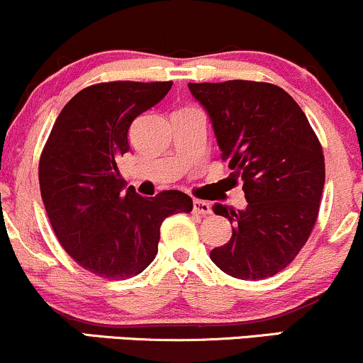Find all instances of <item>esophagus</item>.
<instances>
[{
    "label": "esophagus",
    "mask_w": 363,
    "mask_h": 363,
    "mask_svg": "<svg viewBox=\"0 0 363 363\" xmlns=\"http://www.w3.org/2000/svg\"><path fill=\"white\" fill-rule=\"evenodd\" d=\"M193 213L206 216L211 213V206L208 205L206 201H199V199H196V201H193Z\"/></svg>",
    "instance_id": "1"
}]
</instances>
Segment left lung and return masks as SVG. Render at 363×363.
Returning <instances> with one entry per match:
<instances>
[{"instance_id":"left-lung-1","label":"left lung","mask_w":363,"mask_h":363,"mask_svg":"<svg viewBox=\"0 0 363 363\" xmlns=\"http://www.w3.org/2000/svg\"><path fill=\"white\" fill-rule=\"evenodd\" d=\"M210 114L222 160L242 179L247 208L215 205L232 237L210 252L239 280L269 278L295 259L309 239L324 187L319 138L297 102L266 82L189 83Z\"/></svg>"}]
</instances>
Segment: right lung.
<instances>
[{
	"mask_svg": "<svg viewBox=\"0 0 363 363\" xmlns=\"http://www.w3.org/2000/svg\"><path fill=\"white\" fill-rule=\"evenodd\" d=\"M172 82H106L86 86L62 107L39 160L40 196L66 252L107 280L136 277L155 259L160 225L189 213L181 191L153 198L124 191L118 162L129 150L135 118L167 95Z\"/></svg>",
	"mask_w": 363,
	"mask_h": 363,
	"instance_id": "add662e5",
	"label": "right lung"
}]
</instances>
